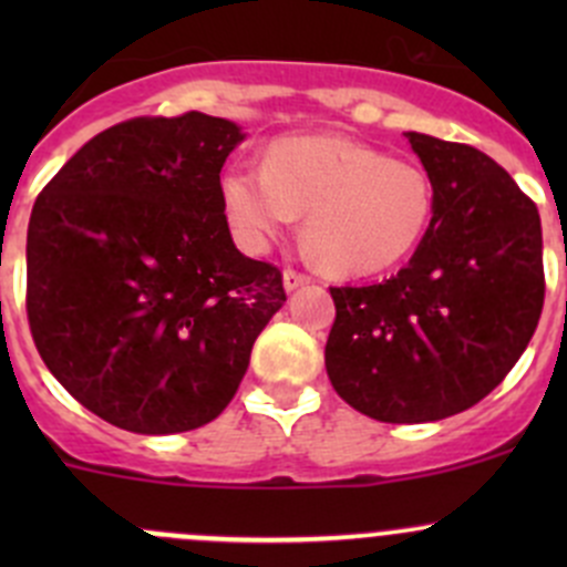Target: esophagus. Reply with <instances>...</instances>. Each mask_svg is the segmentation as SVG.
<instances>
[{"label":"esophagus","mask_w":567,"mask_h":567,"mask_svg":"<svg viewBox=\"0 0 567 567\" xmlns=\"http://www.w3.org/2000/svg\"><path fill=\"white\" fill-rule=\"evenodd\" d=\"M310 282V277H305V274L301 271H296V268H285L282 271V285H285V290H296V288H301V285H307Z\"/></svg>","instance_id":"34e87169"}]
</instances>
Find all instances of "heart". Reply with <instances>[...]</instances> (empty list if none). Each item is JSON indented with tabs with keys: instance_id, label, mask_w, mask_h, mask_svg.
<instances>
[{
	"instance_id": "1",
	"label": "heart",
	"mask_w": 567,
	"mask_h": 567,
	"mask_svg": "<svg viewBox=\"0 0 567 567\" xmlns=\"http://www.w3.org/2000/svg\"><path fill=\"white\" fill-rule=\"evenodd\" d=\"M236 241L266 251L305 214V236L331 274L370 277L411 255L433 219V183L414 162L337 134L282 136L262 169L233 164L219 183Z\"/></svg>"
}]
</instances>
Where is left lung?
<instances>
[{"label": "left lung", "instance_id": "1", "mask_svg": "<svg viewBox=\"0 0 567 567\" xmlns=\"http://www.w3.org/2000/svg\"><path fill=\"white\" fill-rule=\"evenodd\" d=\"M433 183V219L398 274L329 288L334 392L379 422H436L502 384L543 310V233L511 175L461 142L409 131Z\"/></svg>", "mask_w": 567, "mask_h": 567}]
</instances>
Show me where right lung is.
Masks as SVG:
<instances>
[{"instance_id": "right-lung-1", "label": "right lung", "mask_w": 567, "mask_h": 567, "mask_svg": "<svg viewBox=\"0 0 567 567\" xmlns=\"http://www.w3.org/2000/svg\"><path fill=\"white\" fill-rule=\"evenodd\" d=\"M244 142L225 117H134L68 158L27 230L40 359L84 409L145 436L216 420L285 305L277 266L233 244L219 173Z\"/></svg>"}]
</instances>
